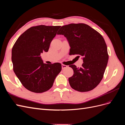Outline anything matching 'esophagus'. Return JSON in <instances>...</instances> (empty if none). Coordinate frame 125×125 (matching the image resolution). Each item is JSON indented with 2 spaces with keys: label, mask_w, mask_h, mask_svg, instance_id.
<instances>
[{
  "label": "esophagus",
  "mask_w": 125,
  "mask_h": 125,
  "mask_svg": "<svg viewBox=\"0 0 125 125\" xmlns=\"http://www.w3.org/2000/svg\"><path fill=\"white\" fill-rule=\"evenodd\" d=\"M68 66L67 65H63V64H62V69H65L66 68H67Z\"/></svg>",
  "instance_id": "obj_1"
}]
</instances>
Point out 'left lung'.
Wrapping results in <instances>:
<instances>
[{
    "mask_svg": "<svg viewBox=\"0 0 125 125\" xmlns=\"http://www.w3.org/2000/svg\"><path fill=\"white\" fill-rule=\"evenodd\" d=\"M57 34L67 38L70 47L69 54L83 57L81 68L69 66L73 70V75L68 79L71 87L79 92L94 89L103 79L108 60L107 48L103 36L84 23L63 25Z\"/></svg>",
    "mask_w": 125,
    "mask_h": 125,
    "instance_id": "left-lung-1",
    "label": "left lung"
}]
</instances>
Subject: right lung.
Segmentation results:
<instances>
[{
  "mask_svg": "<svg viewBox=\"0 0 125 125\" xmlns=\"http://www.w3.org/2000/svg\"><path fill=\"white\" fill-rule=\"evenodd\" d=\"M60 26H32L19 36L12 49L15 74L25 88L34 93L50 90L62 70L61 63H44L40 56L48 51Z\"/></svg>",
  "mask_w": 125,
  "mask_h": 125,
  "instance_id": "1",
  "label": "right lung"
}]
</instances>
